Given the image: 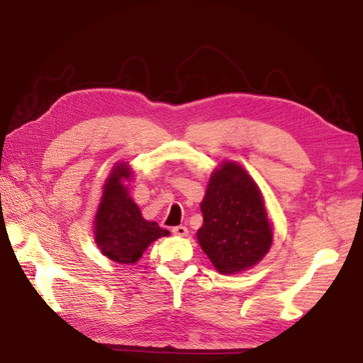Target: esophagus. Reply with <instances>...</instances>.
<instances>
[{"label": "esophagus", "mask_w": 363, "mask_h": 363, "mask_svg": "<svg viewBox=\"0 0 363 363\" xmlns=\"http://www.w3.org/2000/svg\"><path fill=\"white\" fill-rule=\"evenodd\" d=\"M172 233H174L175 235H179V237H185V235H188V228L184 226V225L174 226V228H172Z\"/></svg>", "instance_id": "esophagus-1"}]
</instances>
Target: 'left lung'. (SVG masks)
Listing matches in <instances>:
<instances>
[{"label": "left lung", "mask_w": 363, "mask_h": 363, "mask_svg": "<svg viewBox=\"0 0 363 363\" xmlns=\"http://www.w3.org/2000/svg\"><path fill=\"white\" fill-rule=\"evenodd\" d=\"M200 207L203 226L197 238L220 274L249 269L271 249L272 230L263 197L237 163L225 162L213 172Z\"/></svg>", "instance_id": "1"}]
</instances>
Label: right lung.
<instances>
[{
	"label": "right lung",
	"instance_id": "right-lung-1",
	"mask_svg": "<svg viewBox=\"0 0 363 363\" xmlns=\"http://www.w3.org/2000/svg\"><path fill=\"white\" fill-rule=\"evenodd\" d=\"M126 164H118L108 177L95 218V241L104 256L118 263H135L147 247L160 237L169 235L157 222L141 216L138 206L128 197L121 179L128 178Z\"/></svg>",
	"mask_w": 363,
	"mask_h": 363
}]
</instances>
